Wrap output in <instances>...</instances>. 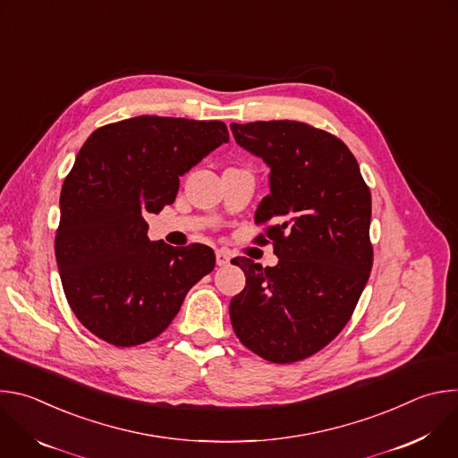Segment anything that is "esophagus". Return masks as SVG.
I'll use <instances>...</instances> for the list:
<instances>
[{"label": "esophagus", "instance_id": "34e87169", "mask_svg": "<svg viewBox=\"0 0 458 458\" xmlns=\"http://www.w3.org/2000/svg\"><path fill=\"white\" fill-rule=\"evenodd\" d=\"M216 263H217V267H226L230 263V253L226 250H217L216 251Z\"/></svg>", "mask_w": 458, "mask_h": 458}]
</instances>
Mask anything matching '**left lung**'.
Masks as SVG:
<instances>
[{
	"mask_svg": "<svg viewBox=\"0 0 458 458\" xmlns=\"http://www.w3.org/2000/svg\"><path fill=\"white\" fill-rule=\"evenodd\" d=\"M230 128L272 170L255 223H274L257 239L279 257L267 268L232 260L246 276L230 301L233 332L259 357L297 362L341 334L368 283L371 193L350 148L324 130L288 119Z\"/></svg>",
	"mask_w": 458,
	"mask_h": 458,
	"instance_id": "1",
	"label": "left lung"
}]
</instances>
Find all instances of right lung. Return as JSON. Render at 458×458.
Returning a JSON list of instances; mask_svg holds the SVG:
<instances>
[{
  "instance_id": "add662e5",
  "label": "right lung",
  "mask_w": 458,
  "mask_h": 458,
  "mask_svg": "<svg viewBox=\"0 0 458 458\" xmlns=\"http://www.w3.org/2000/svg\"><path fill=\"white\" fill-rule=\"evenodd\" d=\"M228 140L223 121L140 115L81 147L61 188L54 250L63 292L96 337L119 348L156 339L214 270L212 248L150 241L145 217L172 205L179 175Z\"/></svg>"
}]
</instances>
